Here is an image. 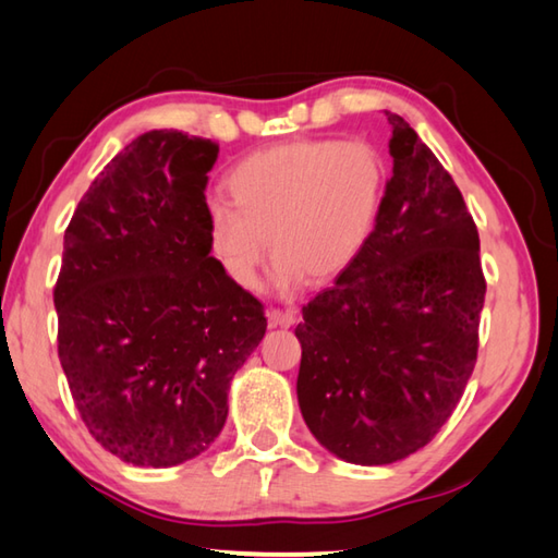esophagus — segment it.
<instances>
[{
    "instance_id": "1",
    "label": "esophagus",
    "mask_w": 558,
    "mask_h": 558,
    "mask_svg": "<svg viewBox=\"0 0 558 558\" xmlns=\"http://www.w3.org/2000/svg\"><path fill=\"white\" fill-rule=\"evenodd\" d=\"M268 322L270 326H280V329H290V326L298 322V314L290 310H270L268 312Z\"/></svg>"
}]
</instances>
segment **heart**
Returning <instances> with one entry per match:
<instances>
[{
	"instance_id": "obj_1",
	"label": "heart",
	"mask_w": 558,
	"mask_h": 558,
	"mask_svg": "<svg viewBox=\"0 0 558 558\" xmlns=\"http://www.w3.org/2000/svg\"><path fill=\"white\" fill-rule=\"evenodd\" d=\"M225 185L234 207L207 210L217 266L251 290L270 246L272 286L292 292L307 276L333 280L363 254L385 201L387 161L363 137L294 140L244 157Z\"/></svg>"
}]
</instances>
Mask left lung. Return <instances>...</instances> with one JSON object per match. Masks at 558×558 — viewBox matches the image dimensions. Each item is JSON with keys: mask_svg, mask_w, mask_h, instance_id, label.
Returning a JSON list of instances; mask_svg holds the SVG:
<instances>
[{"mask_svg": "<svg viewBox=\"0 0 558 558\" xmlns=\"http://www.w3.org/2000/svg\"><path fill=\"white\" fill-rule=\"evenodd\" d=\"M387 113L395 159L375 232L302 307L298 401L345 462L391 464L428 445L474 373L486 280L460 189L407 120Z\"/></svg>", "mask_w": 558, "mask_h": 558, "instance_id": "obj_1", "label": "left lung"}]
</instances>
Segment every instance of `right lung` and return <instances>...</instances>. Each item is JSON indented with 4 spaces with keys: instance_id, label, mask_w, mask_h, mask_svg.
I'll list each match as a JSON object with an SVG mask.
<instances>
[{
    "instance_id": "obj_1",
    "label": "right lung",
    "mask_w": 558,
    "mask_h": 558,
    "mask_svg": "<svg viewBox=\"0 0 558 558\" xmlns=\"http://www.w3.org/2000/svg\"><path fill=\"white\" fill-rule=\"evenodd\" d=\"M217 151L149 130L106 163L64 229L60 365L94 440L135 466H177L210 447L229 381L268 326L207 246Z\"/></svg>"
}]
</instances>
